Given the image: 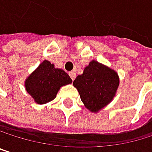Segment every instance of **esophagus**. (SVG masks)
<instances>
[{
  "label": "esophagus",
  "mask_w": 152,
  "mask_h": 152,
  "mask_svg": "<svg viewBox=\"0 0 152 152\" xmlns=\"http://www.w3.org/2000/svg\"><path fill=\"white\" fill-rule=\"evenodd\" d=\"M69 75H70L71 79L74 81V80H75V72H70V73H69Z\"/></svg>",
  "instance_id": "34e87169"
}]
</instances>
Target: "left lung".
Instances as JSON below:
<instances>
[{
  "instance_id": "1",
  "label": "left lung",
  "mask_w": 152,
  "mask_h": 152,
  "mask_svg": "<svg viewBox=\"0 0 152 152\" xmlns=\"http://www.w3.org/2000/svg\"><path fill=\"white\" fill-rule=\"evenodd\" d=\"M85 107L97 112L112 101L119 85L118 73L96 60H92L82 75L73 82Z\"/></svg>"
}]
</instances>
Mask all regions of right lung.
Masks as SVG:
<instances>
[{
  "instance_id": "right-lung-1",
  "label": "right lung",
  "mask_w": 152,
  "mask_h": 152,
  "mask_svg": "<svg viewBox=\"0 0 152 152\" xmlns=\"http://www.w3.org/2000/svg\"><path fill=\"white\" fill-rule=\"evenodd\" d=\"M71 83L72 79L65 71L45 60L27 77L24 86L34 101L42 105L55 99L61 86Z\"/></svg>"
}]
</instances>
